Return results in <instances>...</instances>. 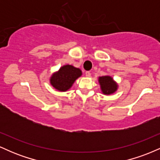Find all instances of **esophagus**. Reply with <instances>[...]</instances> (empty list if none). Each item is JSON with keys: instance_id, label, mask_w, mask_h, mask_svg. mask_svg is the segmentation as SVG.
<instances>
[{"instance_id": "34e87169", "label": "esophagus", "mask_w": 160, "mask_h": 160, "mask_svg": "<svg viewBox=\"0 0 160 160\" xmlns=\"http://www.w3.org/2000/svg\"><path fill=\"white\" fill-rule=\"evenodd\" d=\"M86 77H88V78H89V77H90L91 76V73L89 72V71H86Z\"/></svg>"}]
</instances>
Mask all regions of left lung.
I'll return each instance as SVG.
<instances>
[{
    "label": "left lung",
    "mask_w": 160,
    "mask_h": 160,
    "mask_svg": "<svg viewBox=\"0 0 160 160\" xmlns=\"http://www.w3.org/2000/svg\"><path fill=\"white\" fill-rule=\"evenodd\" d=\"M101 89L104 95H111L117 89V84L110 76H103L98 78Z\"/></svg>",
    "instance_id": "obj_1"
}]
</instances>
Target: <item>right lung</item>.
<instances>
[{
  "label": "right lung",
  "instance_id": "obj_1",
  "mask_svg": "<svg viewBox=\"0 0 160 160\" xmlns=\"http://www.w3.org/2000/svg\"><path fill=\"white\" fill-rule=\"evenodd\" d=\"M82 75L80 69L72 65H66L58 70V71L52 75L50 83L55 89L61 92L69 89L75 80Z\"/></svg>",
  "mask_w": 160,
  "mask_h": 160
}]
</instances>
